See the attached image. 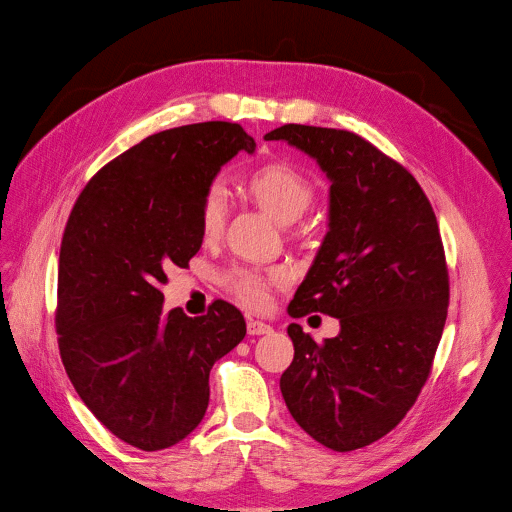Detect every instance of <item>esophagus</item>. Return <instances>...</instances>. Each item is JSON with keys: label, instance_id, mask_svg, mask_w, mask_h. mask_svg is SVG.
I'll list each match as a JSON object with an SVG mask.
<instances>
[{"label": "esophagus", "instance_id": "obj_1", "mask_svg": "<svg viewBox=\"0 0 512 512\" xmlns=\"http://www.w3.org/2000/svg\"><path fill=\"white\" fill-rule=\"evenodd\" d=\"M273 328L261 320H247V332L253 336H261V334H269Z\"/></svg>", "mask_w": 512, "mask_h": 512}]
</instances>
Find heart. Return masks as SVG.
Returning a JSON list of instances; mask_svg holds the SVG:
<instances>
[{"label":"heart","mask_w":512,"mask_h":512,"mask_svg":"<svg viewBox=\"0 0 512 512\" xmlns=\"http://www.w3.org/2000/svg\"><path fill=\"white\" fill-rule=\"evenodd\" d=\"M245 190L277 223L289 225L312 206L314 184L294 166L273 162L261 166L245 180ZM227 221V200L223 188L214 184L206 190L200 206V231L204 239H216ZM227 287L251 308H263L269 300V285L281 281L279 273L235 269L227 275Z\"/></svg>","instance_id":"heart-1"}]
</instances>
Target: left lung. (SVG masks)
I'll return each mask as SVG.
<instances>
[{
	"mask_svg": "<svg viewBox=\"0 0 512 512\" xmlns=\"http://www.w3.org/2000/svg\"><path fill=\"white\" fill-rule=\"evenodd\" d=\"M265 139L330 180L328 233L287 312L340 320L324 342L287 326L294 360L279 389L316 442L352 452L397 427L429 377L450 304L440 229L417 180L360 135L287 123Z\"/></svg>",
	"mask_w": 512,
	"mask_h": 512,
	"instance_id": "obj_1",
	"label": "left lung"
}]
</instances>
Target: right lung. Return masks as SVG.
Listing matches in <instances>:
<instances>
[{
	"mask_svg": "<svg viewBox=\"0 0 512 512\" xmlns=\"http://www.w3.org/2000/svg\"><path fill=\"white\" fill-rule=\"evenodd\" d=\"M255 141L239 123L206 121L145 137L103 166L77 198L58 259L56 332L66 375L125 444L166 450L198 427L212 364L247 334L216 300L188 318L164 312L172 265L202 245L200 206L214 176Z\"/></svg>",
	"mask_w": 512,
	"mask_h": 512,
	"instance_id": "1",
	"label": "right lung"
}]
</instances>
